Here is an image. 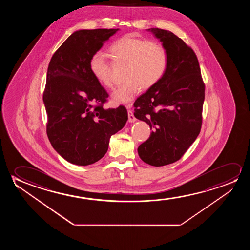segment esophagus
<instances>
[{
  "mask_svg": "<svg viewBox=\"0 0 250 250\" xmlns=\"http://www.w3.org/2000/svg\"><path fill=\"white\" fill-rule=\"evenodd\" d=\"M131 106H132V104H128L126 106L127 108H129V110H128V118H129L128 121H129L130 123H133V122H135V121L137 120V119H136V117L134 116L133 112L130 109Z\"/></svg>",
  "mask_w": 250,
  "mask_h": 250,
  "instance_id": "34e87169",
  "label": "esophagus"
}]
</instances>
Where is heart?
<instances>
[{
    "instance_id": "1",
    "label": "heart",
    "mask_w": 250,
    "mask_h": 250,
    "mask_svg": "<svg viewBox=\"0 0 250 250\" xmlns=\"http://www.w3.org/2000/svg\"><path fill=\"white\" fill-rule=\"evenodd\" d=\"M114 63L126 64L122 85L113 90L111 99L116 104H126L133 100L141 89H148L161 81L167 70L168 53L159 42L127 34L117 39L110 46ZM90 72L105 88H112V63L102 51H96L89 58Z\"/></svg>"
}]
</instances>
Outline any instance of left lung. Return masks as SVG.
Here are the masks:
<instances>
[{"label": "left lung", "instance_id": "1", "mask_svg": "<svg viewBox=\"0 0 250 250\" xmlns=\"http://www.w3.org/2000/svg\"><path fill=\"white\" fill-rule=\"evenodd\" d=\"M154 33L167 48L164 77L135 102L134 115L150 126L152 133L137 148L142 161L162 167L178 161L201 131L205 84L195 52L172 32Z\"/></svg>", "mask_w": 250, "mask_h": 250}]
</instances>
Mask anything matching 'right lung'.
Instances as JSON below:
<instances>
[{
	"label": "right lung",
	"instance_id": "right-lung-1",
	"mask_svg": "<svg viewBox=\"0 0 250 250\" xmlns=\"http://www.w3.org/2000/svg\"><path fill=\"white\" fill-rule=\"evenodd\" d=\"M118 31H75L49 62L43 92L47 135L56 152L72 164L88 166L101 160L108 149L111 136L128 120L124 106L103 108L108 94L89 67L90 56Z\"/></svg>",
	"mask_w": 250,
	"mask_h": 250
}]
</instances>
